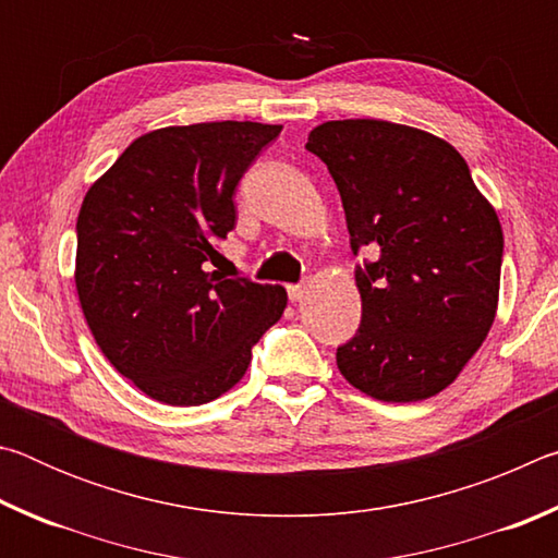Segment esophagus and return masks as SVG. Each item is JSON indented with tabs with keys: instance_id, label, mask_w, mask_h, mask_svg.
<instances>
[{
	"instance_id": "esophagus-1",
	"label": "esophagus",
	"mask_w": 558,
	"mask_h": 558,
	"mask_svg": "<svg viewBox=\"0 0 558 558\" xmlns=\"http://www.w3.org/2000/svg\"><path fill=\"white\" fill-rule=\"evenodd\" d=\"M288 298L292 302H300L302 298H305V286H288Z\"/></svg>"
}]
</instances>
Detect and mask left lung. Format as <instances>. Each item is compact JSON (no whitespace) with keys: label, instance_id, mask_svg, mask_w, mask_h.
I'll return each instance as SVG.
<instances>
[{"label":"left lung","instance_id":"left-lung-1","mask_svg":"<svg viewBox=\"0 0 558 558\" xmlns=\"http://www.w3.org/2000/svg\"><path fill=\"white\" fill-rule=\"evenodd\" d=\"M342 196L362 325L337 349L344 379L389 403L458 379L497 315L502 226L446 140L389 120H329L310 132Z\"/></svg>","mask_w":558,"mask_h":558}]
</instances>
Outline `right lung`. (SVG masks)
<instances>
[{
	"mask_svg": "<svg viewBox=\"0 0 558 558\" xmlns=\"http://www.w3.org/2000/svg\"><path fill=\"white\" fill-rule=\"evenodd\" d=\"M280 130L248 120L153 130L81 204L83 317L108 362L149 399H219L243 379L253 344L288 305L286 288L211 270L235 226V186Z\"/></svg>",
	"mask_w": 558,
	"mask_h": 558,
	"instance_id": "1",
	"label": "right lung"
}]
</instances>
